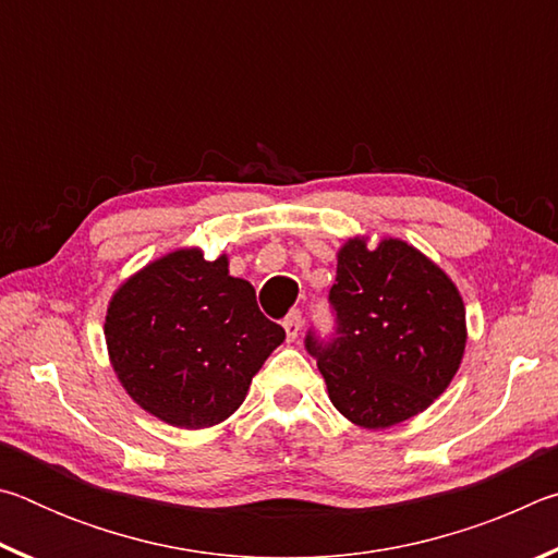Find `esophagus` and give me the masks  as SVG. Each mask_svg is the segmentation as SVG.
Here are the masks:
<instances>
[{
  "label": "esophagus",
  "mask_w": 558,
  "mask_h": 558,
  "mask_svg": "<svg viewBox=\"0 0 558 558\" xmlns=\"http://www.w3.org/2000/svg\"><path fill=\"white\" fill-rule=\"evenodd\" d=\"M282 327H286V337L288 342H295L298 335H300V327H302V315L300 310H292V313L282 319Z\"/></svg>",
  "instance_id": "34e87169"
}]
</instances>
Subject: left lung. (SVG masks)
Listing matches in <instances>:
<instances>
[{
  "instance_id": "obj_1",
  "label": "left lung",
  "mask_w": 558,
  "mask_h": 558,
  "mask_svg": "<svg viewBox=\"0 0 558 558\" xmlns=\"http://www.w3.org/2000/svg\"><path fill=\"white\" fill-rule=\"evenodd\" d=\"M335 335L305 347L335 409L362 428L409 421L448 389L465 354V305L446 272L401 239L364 235L337 253Z\"/></svg>"
}]
</instances>
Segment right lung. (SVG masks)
<instances>
[{"mask_svg":"<svg viewBox=\"0 0 558 558\" xmlns=\"http://www.w3.org/2000/svg\"><path fill=\"white\" fill-rule=\"evenodd\" d=\"M286 329L260 313L229 258L177 248L147 263L110 298L106 342L130 399L169 426L229 418Z\"/></svg>","mask_w":558,"mask_h":558,"instance_id":"add662e5","label":"right lung"}]
</instances>
